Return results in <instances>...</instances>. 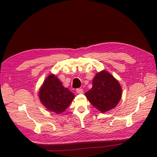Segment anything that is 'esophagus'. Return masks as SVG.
Returning <instances> with one entry per match:
<instances>
[{
	"label": "esophagus",
	"instance_id": "obj_1",
	"mask_svg": "<svg viewBox=\"0 0 157 157\" xmlns=\"http://www.w3.org/2000/svg\"><path fill=\"white\" fill-rule=\"evenodd\" d=\"M76 92L78 93V94H83L84 93V90L82 88H78L76 90Z\"/></svg>",
	"mask_w": 157,
	"mask_h": 157
}]
</instances>
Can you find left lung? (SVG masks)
Instances as JSON below:
<instances>
[{
    "mask_svg": "<svg viewBox=\"0 0 157 157\" xmlns=\"http://www.w3.org/2000/svg\"><path fill=\"white\" fill-rule=\"evenodd\" d=\"M121 95L122 89L119 82L105 70L96 73L92 80V88L85 93L89 102L101 113L115 108Z\"/></svg>",
    "mask_w": 157,
    "mask_h": 157,
    "instance_id": "left-lung-1",
    "label": "left lung"
}]
</instances>
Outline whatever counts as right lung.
Listing matches in <instances>:
<instances>
[{
  "instance_id": "right-lung-1",
  "label": "right lung",
  "mask_w": 157,
  "mask_h": 157,
  "mask_svg": "<svg viewBox=\"0 0 157 157\" xmlns=\"http://www.w3.org/2000/svg\"><path fill=\"white\" fill-rule=\"evenodd\" d=\"M40 101L48 111L61 114L69 107L75 95L63 86L54 74L45 79L38 92Z\"/></svg>"
}]
</instances>
